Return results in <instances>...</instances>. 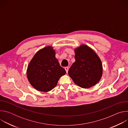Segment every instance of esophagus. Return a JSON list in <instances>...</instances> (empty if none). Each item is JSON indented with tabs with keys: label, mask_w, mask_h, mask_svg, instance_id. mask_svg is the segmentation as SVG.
Wrapping results in <instances>:
<instances>
[{
	"label": "esophagus",
	"mask_w": 128,
	"mask_h": 128,
	"mask_svg": "<svg viewBox=\"0 0 128 128\" xmlns=\"http://www.w3.org/2000/svg\"><path fill=\"white\" fill-rule=\"evenodd\" d=\"M65 69L66 70V73H68V67H65Z\"/></svg>",
	"instance_id": "esophagus-1"
}]
</instances>
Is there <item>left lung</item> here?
<instances>
[{
  "label": "left lung",
  "instance_id": "8db88e82",
  "mask_svg": "<svg viewBox=\"0 0 128 128\" xmlns=\"http://www.w3.org/2000/svg\"><path fill=\"white\" fill-rule=\"evenodd\" d=\"M76 61L68 70L74 83L88 88L97 84L102 75V62L97 54L86 45L75 49Z\"/></svg>",
  "mask_w": 128,
  "mask_h": 128
}]
</instances>
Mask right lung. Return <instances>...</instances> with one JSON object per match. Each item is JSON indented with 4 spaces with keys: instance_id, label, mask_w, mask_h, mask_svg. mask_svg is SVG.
<instances>
[{
    "instance_id": "add662e5",
    "label": "right lung",
    "mask_w": 128,
    "mask_h": 128,
    "mask_svg": "<svg viewBox=\"0 0 128 128\" xmlns=\"http://www.w3.org/2000/svg\"><path fill=\"white\" fill-rule=\"evenodd\" d=\"M65 74V70L55 57V52L50 46L36 52L27 71V78L32 86L44 92L55 87L59 78Z\"/></svg>"
}]
</instances>
